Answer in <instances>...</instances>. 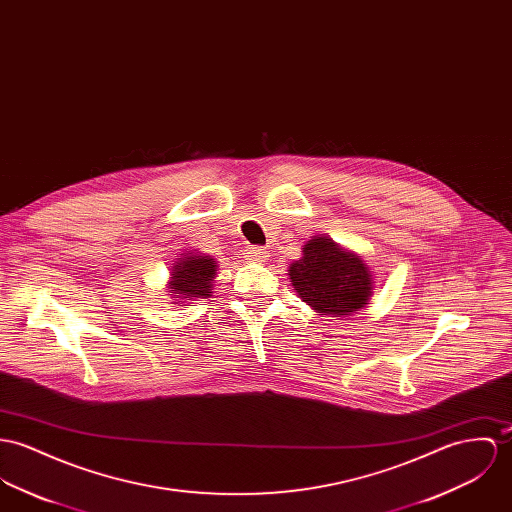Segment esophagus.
<instances>
[{"label":"esophagus","mask_w":512,"mask_h":512,"mask_svg":"<svg viewBox=\"0 0 512 512\" xmlns=\"http://www.w3.org/2000/svg\"><path fill=\"white\" fill-rule=\"evenodd\" d=\"M246 258L254 260V262H264L268 260V250L262 246H246Z\"/></svg>","instance_id":"obj_1"}]
</instances>
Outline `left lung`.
I'll return each instance as SVG.
<instances>
[{
    "instance_id": "left-lung-1",
    "label": "left lung",
    "mask_w": 512,
    "mask_h": 512,
    "mask_svg": "<svg viewBox=\"0 0 512 512\" xmlns=\"http://www.w3.org/2000/svg\"><path fill=\"white\" fill-rule=\"evenodd\" d=\"M289 278L303 301L334 317L352 315L372 297V276L364 262L325 236L305 244L303 258L289 266Z\"/></svg>"
}]
</instances>
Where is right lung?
I'll list each match as a JSON object with an SVG mask.
<instances>
[{
    "instance_id": "1",
    "label": "right lung",
    "mask_w": 512,
    "mask_h": 512,
    "mask_svg": "<svg viewBox=\"0 0 512 512\" xmlns=\"http://www.w3.org/2000/svg\"><path fill=\"white\" fill-rule=\"evenodd\" d=\"M217 268L209 256H189L180 260L172 272L170 293L184 297H207L211 293V281Z\"/></svg>"
}]
</instances>
